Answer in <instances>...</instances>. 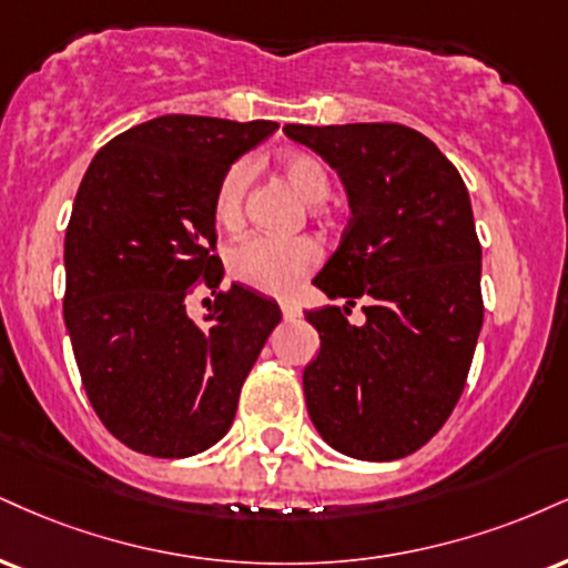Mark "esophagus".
<instances>
[{"label":"esophagus","mask_w":568,"mask_h":568,"mask_svg":"<svg viewBox=\"0 0 568 568\" xmlns=\"http://www.w3.org/2000/svg\"><path fill=\"white\" fill-rule=\"evenodd\" d=\"M280 310H283L285 320H293V317H298V314H302L298 304H293V302H283V304H280Z\"/></svg>","instance_id":"obj_1"}]
</instances>
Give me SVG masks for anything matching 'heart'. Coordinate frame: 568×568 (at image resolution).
Here are the masks:
<instances>
[{"mask_svg":"<svg viewBox=\"0 0 568 568\" xmlns=\"http://www.w3.org/2000/svg\"><path fill=\"white\" fill-rule=\"evenodd\" d=\"M280 174L312 203L323 209L333 190V176L325 161L304 150H291L277 159ZM251 169L245 161L232 163L214 190V219L222 230H237L245 216V195H248ZM320 262V245L310 237H248L230 251V272L251 288L285 296L302 283L306 272Z\"/></svg>","mask_w":568,"mask_h":568,"instance_id":"1","label":"heart"}]
</instances>
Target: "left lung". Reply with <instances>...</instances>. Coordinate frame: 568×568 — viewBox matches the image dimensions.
Wrapping results in <instances>:
<instances>
[{
  "label": "left lung",
  "mask_w": 568,
  "mask_h": 568,
  "mask_svg": "<svg viewBox=\"0 0 568 568\" xmlns=\"http://www.w3.org/2000/svg\"><path fill=\"white\" fill-rule=\"evenodd\" d=\"M338 174L349 224L314 285L346 306L306 312L320 354L304 396L320 436L357 460H399L449 418L481 333V245L463 176L402 124H285ZM365 297L366 323L345 320Z\"/></svg>",
  "instance_id": "1"
}]
</instances>
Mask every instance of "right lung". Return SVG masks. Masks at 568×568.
Segmentation results:
<instances>
[{"label": "right lung", "instance_id": "right-lung-1", "mask_svg": "<svg viewBox=\"0 0 568 568\" xmlns=\"http://www.w3.org/2000/svg\"><path fill=\"white\" fill-rule=\"evenodd\" d=\"M275 121L159 115L89 163L65 230L63 317L102 426L134 453L190 457L230 432L280 306L232 283L201 320L184 298L219 288L214 190Z\"/></svg>", "mask_w": 568, "mask_h": 568}]
</instances>
